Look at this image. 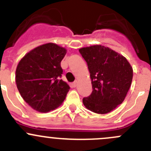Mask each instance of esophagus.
Instances as JSON below:
<instances>
[{
	"label": "esophagus",
	"instance_id": "esophagus-1",
	"mask_svg": "<svg viewBox=\"0 0 151 151\" xmlns=\"http://www.w3.org/2000/svg\"><path fill=\"white\" fill-rule=\"evenodd\" d=\"M77 80H75V81H74V83H72V86L74 88H75L76 86H77Z\"/></svg>",
	"mask_w": 151,
	"mask_h": 151
}]
</instances>
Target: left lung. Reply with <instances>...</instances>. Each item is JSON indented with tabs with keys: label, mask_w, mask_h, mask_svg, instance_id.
Segmentation results:
<instances>
[{
	"label": "left lung",
	"mask_w": 151,
	"mask_h": 151,
	"mask_svg": "<svg viewBox=\"0 0 151 151\" xmlns=\"http://www.w3.org/2000/svg\"><path fill=\"white\" fill-rule=\"evenodd\" d=\"M87 63L92 93L83 99L86 108L107 114L122 104L131 87L133 68L126 58L108 47L95 45L79 49Z\"/></svg>",
	"instance_id": "1"
}]
</instances>
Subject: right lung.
Returning a JSON list of instances; mask_svg holds the SVG:
<instances>
[{"mask_svg": "<svg viewBox=\"0 0 151 151\" xmlns=\"http://www.w3.org/2000/svg\"><path fill=\"white\" fill-rule=\"evenodd\" d=\"M66 49L46 43L26 54L16 69L17 88L23 99L41 113L55 110L65 99L70 87L60 80V63Z\"/></svg>", "mask_w": 151, "mask_h": 151, "instance_id": "1", "label": "right lung"}]
</instances>
